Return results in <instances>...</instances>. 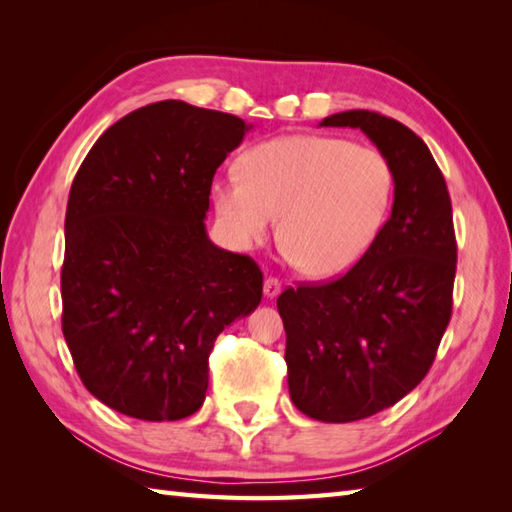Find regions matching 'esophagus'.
I'll return each instance as SVG.
<instances>
[{"label": "esophagus", "mask_w": 512, "mask_h": 512, "mask_svg": "<svg viewBox=\"0 0 512 512\" xmlns=\"http://www.w3.org/2000/svg\"><path fill=\"white\" fill-rule=\"evenodd\" d=\"M281 292V281L279 279H275V277H268L266 281H264V295L268 297V299H275L277 295Z\"/></svg>", "instance_id": "34e87169"}]
</instances>
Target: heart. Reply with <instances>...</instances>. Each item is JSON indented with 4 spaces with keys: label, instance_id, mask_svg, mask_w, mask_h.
Here are the masks:
<instances>
[{
    "label": "heart",
    "instance_id": "1",
    "mask_svg": "<svg viewBox=\"0 0 512 512\" xmlns=\"http://www.w3.org/2000/svg\"><path fill=\"white\" fill-rule=\"evenodd\" d=\"M213 204L237 248L262 244L281 215V239L310 277L350 270L372 246L394 195V171L374 147L317 134L248 149L242 171L213 182Z\"/></svg>",
    "mask_w": 512,
    "mask_h": 512
}]
</instances>
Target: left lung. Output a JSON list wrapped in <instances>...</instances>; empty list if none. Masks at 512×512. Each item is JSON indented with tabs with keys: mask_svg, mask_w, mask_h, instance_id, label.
<instances>
[{
	"mask_svg": "<svg viewBox=\"0 0 512 512\" xmlns=\"http://www.w3.org/2000/svg\"><path fill=\"white\" fill-rule=\"evenodd\" d=\"M319 125L361 129L394 171L391 215L356 266L277 299L295 407L321 422H354L427 376L451 319L458 246L447 182L420 136L367 110Z\"/></svg>",
	"mask_w": 512,
	"mask_h": 512,
	"instance_id": "1",
	"label": "left lung"
}]
</instances>
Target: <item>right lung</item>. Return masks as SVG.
<instances>
[{
  "instance_id": "1",
  "label": "right lung",
  "mask_w": 512,
  "mask_h": 512,
  "mask_svg": "<svg viewBox=\"0 0 512 512\" xmlns=\"http://www.w3.org/2000/svg\"><path fill=\"white\" fill-rule=\"evenodd\" d=\"M250 125L160 101L123 116L76 171L65 211L63 336L83 385L129 418L182 420L226 325L262 301V270L206 235L217 167Z\"/></svg>"
}]
</instances>
